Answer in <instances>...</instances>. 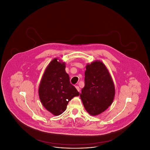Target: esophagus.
Masks as SVG:
<instances>
[{
  "label": "esophagus",
  "instance_id": "34e87169",
  "mask_svg": "<svg viewBox=\"0 0 150 150\" xmlns=\"http://www.w3.org/2000/svg\"><path fill=\"white\" fill-rule=\"evenodd\" d=\"M75 88H76V89L78 90V92H80V88H79V86H75Z\"/></svg>",
  "mask_w": 150,
  "mask_h": 150
}]
</instances>
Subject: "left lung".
<instances>
[{"instance_id":"obj_1","label":"left lung","mask_w":150,"mask_h":150,"mask_svg":"<svg viewBox=\"0 0 150 150\" xmlns=\"http://www.w3.org/2000/svg\"><path fill=\"white\" fill-rule=\"evenodd\" d=\"M84 81L80 98L89 114L98 115L112 104L115 94L114 83L107 67L100 61L86 66Z\"/></svg>"}]
</instances>
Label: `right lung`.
Listing matches in <instances>:
<instances>
[{
	"mask_svg": "<svg viewBox=\"0 0 150 150\" xmlns=\"http://www.w3.org/2000/svg\"><path fill=\"white\" fill-rule=\"evenodd\" d=\"M65 68L64 62L54 58L44 72L39 88V96L43 106L56 116L62 114L69 102L79 96L70 83Z\"/></svg>",
	"mask_w": 150,
	"mask_h": 150,
	"instance_id": "right-lung-1",
	"label": "right lung"
}]
</instances>
